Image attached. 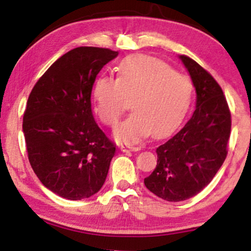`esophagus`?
<instances>
[{"mask_svg": "<svg viewBox=\"0 0 251 251\" xmlns=\"http://www.w3.org/2000/svg\"><path fill=\"white\" fill-rule=\"evenodd\" d=\"M120 150H122L123 152H128V151H139L140 148H138V146H129V145H122L120 146Z\"/></svg>", "mask_w": 251, "mask_h": 251, "instance_id": "1", "label": "esophagus"}]
</instances>
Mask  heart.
<instances>
[{
  "label": "heart",
  "mask_w": 251,
  "mask_h": 251,
  "mask_svg": "<svg viewBox=\"0 0 251 251\" xmlns=\"http://www.w3.org/2000/svg\"><path fill=\"white\" fill-rule=\"evenodd\" d=\"M116 71V79L96 80L92 98L94 112L109 127L119 124L131 100L134 112L118 127V139L135 143L151 133L164 137L177 128L191 102L192 85L188 76L149 55L125 57Z\"/></svg>",
  "instance_id": "1"
}]
</instances>
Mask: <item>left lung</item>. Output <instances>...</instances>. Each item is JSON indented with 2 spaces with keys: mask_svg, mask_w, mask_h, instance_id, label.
<instances>
[{
  "mask_svg": "<svg viewBox=\"0 0 251 251\" xmlns=\"http://www.w3.org/2000/svg\"><path fill=\"white\" fill-rule=\"evenodd\" d=\"M196 88V109L189 122L157 148V165L144 179L155 196L189 200L212 180L227 154L231 113L221 86L195 60L180 55Z\"/></svg>",
  "mask_w": 251,
  "mask_h": 251,
  "instance_id": "obj_1",
  "label": "left lung"
}]
</instances>
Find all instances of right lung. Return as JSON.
<instances>
[{
    "label": "right lung",
    "mask_w": 251,
    "mask_h": 251,
    "mask_svg": "<svg viewBox=\"0 0 251 251\" xmlns=\"http://www.w3.org/2000/svg\"><path fill=\"white\" fill-rule=\"evenodd\" d=\"M118 51L77 47L37 80L24 114L28 159L40 181L71 201L97 194L105 183L116 146L92 113L91 94L101 68Z\"/></svg>",
    "instance_id": "right-lung-1"
}]
</instances>
